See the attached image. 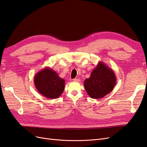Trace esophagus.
<instances>
[{"mask_svg":"<svg viewBox=\"0 0 147 147\" xmlns=\"http://www.w3.org/2000/svg\"><path fill=\"white\" fill-rule=\"evenodd\" d=\"M73 80L74 81V82H80V79H78V78H74Z\"/></svg>","mask_w":147,"mask_h":147,"instance_id":"obj_1","label":"esophagus"}]
</instances>
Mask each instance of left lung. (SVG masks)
<instances>
[{
  "label": "left lung",
  "mask_w": 147,
  "mask_h": 147,
  "mask_svg": "<svg viewBox=\"0 0 147 147\" xmlns=\"http://www.w3.org/2000/svg\"><path fill=\"white\" fill-rule=\"evenodd\" d=\"M117 83L113 70L102 61L98 62L90 77L84 82L88 94L92 99H101L112 91Z\"/></svg>",
  "instance_id": "8db88e82"
}]
</instances>
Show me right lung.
<instances>
[{
    "mask_svg": "<svg viewBox=\"0 0 147 147\" xmlns=\"http://www.w3.org/2000/svg\"><path fill=\"white\" fill-rule=\"evenodd\" d=\"M34 83L37 91L49 99L58 98L63 92L65 86L64 80L49 67L35 74Z\"/></svg>",
    "mask_w": 147,
    "mask_h": 147,
    "instance_id": "right-lung-1",
    "label": "right lung"
}]
</instances>
